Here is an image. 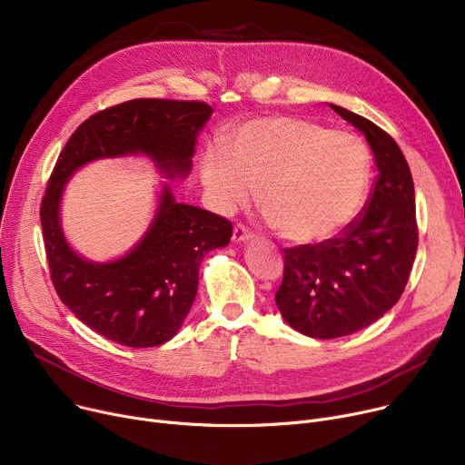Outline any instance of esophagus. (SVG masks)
I'll use <instances>...</instances> for the list:
<instances>
[{
    "mask_svg": "<svg viewBox=\"0 0 465 465\" xmlns=\"http://www.w3.org/2000/svg\"><path fill=\"white\" fill-rule=\"evenodd\" d=\"M254 233L246 228L244 224H235L233 228V241L235 242H244V241H252Z\"/></svg>",
    "mask_w": 465,
    "mask_h": 465,
    "instance_id": "esophagus-1",
    "label": "esophagus"
}]
</instances>
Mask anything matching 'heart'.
<instances>
[{"instance_id":"b5f03b06","label":"heart","mask_w":465,"mask_h":465,"mask_svg":"<svg viewBox=\"0 0 465 465\" xmlns=\"http://www.w3.org/2000/svg\"><path fill=\"white\" fill-rule=\"evenodd\" d=\"M203 183L224 213L254 191L265 221L290 242H320L346 228L361 211L370 183L364 143L293 115L244 123L226 151L203 157Z\"/></svg>"}]
</instances>
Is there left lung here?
I'll use <instances>...</instances> for the list:
<instances>
[{
  "instance_id": "8db88e82",
  "label": "left lung",
  "mask_w": 465,
  "mask_h": 465,
  "mask_svg": "<svg viewBox=\"0 0 465 465\" xmlns=\"http://www.w3.org/2000/svg\"><path fill=\"white\" fill-rule=\"evenodd\" d=\"M329 106L364 134L378 175L364 211L336 237L284 249L278 311L295 331L322 340L357 332L391 311L404 293L419 242L404 153L376 123Z\"/></svg>"
}]
</instances>
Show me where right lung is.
Segmentation results:
<instances>
[{
	"label": "right lung",
	"mask_w": 465,
	"mask_h": 465,
	"mask_svg": "<svg viewBox=\"0 0 465 465\" xmlns=\"http://www.w3.org/2000/svg\"><path fill=\"white\" fill-rule=\"evenodd\" d=\"M211 114L202 101L170 99H134L101 110L73 133L48 179L41 226L52 284L82 323L117 344L153 348L175 336L194 302L200 263L209 251L230 242L232 223L177 203L164 184L142 241L127 256L95 263L78 256L61 232V193L80 166L138 153L166 177H184Z\"/></svg>",
	"instance_id": "add662e5"
}]
</instances>
